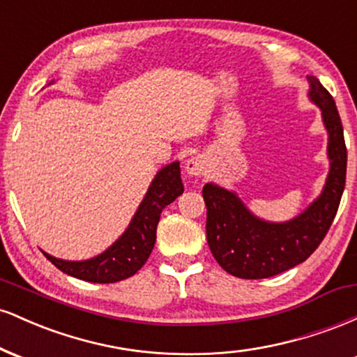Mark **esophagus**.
Returning <instances> with one entry per match:
<instances>
[{"label": "esophagus", "mask_w": 357, "mask_h": 357, "mask_svg": "<svg viewBox=\"0 0 357 357\" xmlns=\"http://www.w3.org/2000/svg\"><path fill=\"white\" fill-rule=\"evenodd\" d=\"M206 159L203 155H192L191 159L186 161V173L190 176H196V178L206 173Z\"/></svg>", "instance_id": "esophagus-1"}]
</instances>
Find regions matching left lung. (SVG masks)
<instances>
[{
    "instance_id": "left-lung-1",
    "label": "left lung",
    "mask_w": 357,
    "mask_h": 357,
    "mask_svg": "<svg viewBox=\"0 0 357 357\" xmlns=\"http://www.w3.org/2000/svg\"><path fill=\"white\" fill-rule=\"evenodd\" d=\"M310 99L322 109L329 132L331 171L317 202L296 220L267 223L255 218L236 195L206 184V238L225 272L238 278H268L307 260L321 245L335 218L346 184L347 149L337 107L327 89L310 79Z\"/></svg>"
}]
</instances>
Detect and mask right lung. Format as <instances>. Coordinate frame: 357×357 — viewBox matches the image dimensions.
<instances>
[{"mask_svg":"<svg viewBox=\"0 0 357 357\" xmlns=\"http://www.w3.org/2000/svg\"><path fill=\"white\" fill-rule=\"evenodd\" d=\"M183 191L179 162H173L159 171L129 228L107 252L85 261L60 260L45 252L43 255L63 273L93 284H114L132 277L153 252L155 228L162 210L183 195Z\"/></svg>","mask_w":357,"mask_h":357,"instance_id":"add662e5","label":"right lung"}]
</instances>
